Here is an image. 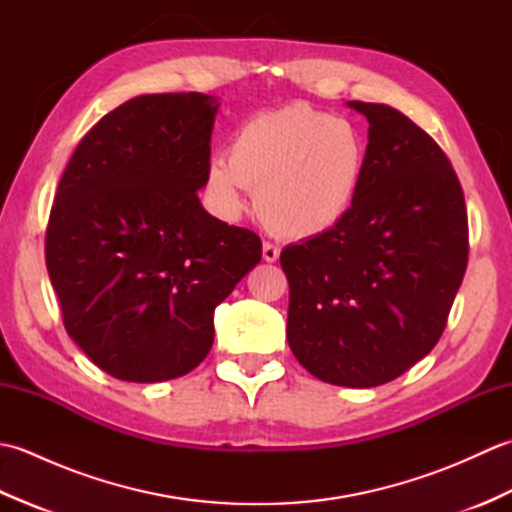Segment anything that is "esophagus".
I'll return each mask as SVG.
<instances>
[{
    "label": "esophagus",
    "mask_w": 512,
    "mask_h": 512,
    "mask_svg": "<svg viewBox=\"0 0 512 512\" xmlns=\"http://www.w3.org/2000/svg\"><path fill=\"white\" fill-rule=\"evenodd\" d=\"M279 253H281L279 246L270 244V242H266V244H264V248H262V255H264L266 262H277V259H279Z\"/></svg>",
    "instance_id": "esophagus-1"
}]
</instances>
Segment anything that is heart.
<instances>
[{"label":"heart","mask_w":512,"mask_h":512,"mask_svg":"<svg viewBox=\"0 0 512 512\" xmlns=\"http://www.w3.org/2000/svg\"><path fill=\"white\" fill-rule=\"evenodd\" d=\"M367 140L347 118L292 103L237 129L228 160L213 158L206 182L228 211L255 189V209L277 235L308 239L339 226L363 189Z\"/></svg>","instance_id":"heart-1"}]
</instances>
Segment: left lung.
Returning <instances> with one entry per match:
<instances>
[{
	"label": "left lung",
	"instance_id": "obj_1",
	"mask_svg": "<svg viewBox=\"0 0 512 512\" xmlns=\"http://www.w3.org/2000/svg\"><path fill=\"white\" fill-rule=\"evenodd\" d=\"M350 107L369 123L361 195L339 226L279 262L297 361L325 383L376 387L440 341L469 262V217L436 140L389 105Z\"/></svg>",
	"mask_w": 512,
	"mask_h": 512
}]
</instances>
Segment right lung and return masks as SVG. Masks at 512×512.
I'll return each instance as SVG.
<instances>
[{
	"label": "right lung",
	"instance_id": "obj_1",
	"mask_svg": "<svg viewBox=\"0 0 512 512\" xmlns=\"http://www.w3.org/2000/svg\"><path fill=\"white\" fill-rule=\"evenodd\" d=\"M220 101L145 94L105 114L65 167L46 266L65 332L129 383L198 367L213 312L262 259V239L200 204Z\"/></svg>",
	"mask_w": 512,
	"mask_h": 512
}]
</instances>
